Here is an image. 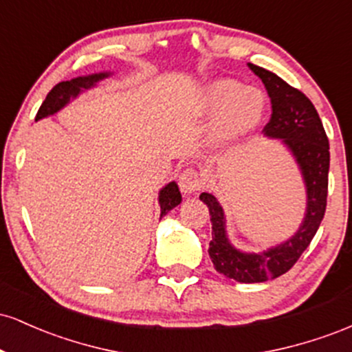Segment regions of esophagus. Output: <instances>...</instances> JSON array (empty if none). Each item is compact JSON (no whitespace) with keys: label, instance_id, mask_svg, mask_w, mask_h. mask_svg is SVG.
<instances>
[{"label":"esophagus","instance_id":"1","mask_svg":"<svg viewBox=\"0 0 352 352\" xmlns=\"http://www.w3.org/2000/svg\"><path fill=\"white\" fill-rule=\"evenodd\" d=\"M179 187L184 193L199 192L201 188V179L195 168H184L179 175Z\"/></svg>","mask_w":352,"mask_h":352}]
</instances>
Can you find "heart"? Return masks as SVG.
<instances>
[{
	"label": "heart",
	"mask_w": 352,
	"mask_h": 352,
	"mask_svg": "<svg viewBox=\"0 0 352 352\" xmlns=\"http://www.w3.org/2000/svg\"><path fill=\"white\" fill-rule=\"evenodd\" d=\"M204 104L210 114L218 116L221 135L240 139L261 124L268 100L258 87H245L236 80H217L205 91Z\"/></svg>",
	"instance_id": "obj_1"
}]
</instances>
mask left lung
I'll use <instances>...</instances> for the list:
<instances>
[{"label":"left lung","instance_id":"obj_1","mask_svg":"<svg viewBox=\"0 0 352 352\" xmlns=\"http://www.w3.org/2000/svg\"><path fill=\"white\" fill-rule=\"evenodd\" d=\"M250 69L263 80L272 99V119L263 127L265 135L283 139L292 151L305 177L308 208L302 225L293 238L265 253H241L230 245L225 233L223 210L212 193H201L212 220V241L208 254L218 273L240 283H263L293 268L308 248L326 212L328 201L329 140L313 102L273 72L254 64Z\"/></svg>","mask_w":352,"mask_h":352}]
</instances>
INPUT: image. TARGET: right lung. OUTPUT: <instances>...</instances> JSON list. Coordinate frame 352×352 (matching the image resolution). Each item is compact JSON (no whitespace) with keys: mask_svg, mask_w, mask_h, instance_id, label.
Returning <instances> with one entry per match:
<instances>
[{"mask_svg":"<svg viewBox=\"0 0 352 352\" xmlns=\"http://www.w3.org/2000/svg\"><path fill=\"white\" fill-rule=\"evenodd\" d=\"M104 78H107V72H104V74L86 76V78H76L72 80H63V82L56 84V86L50 91V94L46 96V99H44L41 107H39L38 114H36V120L58 112L59 109H63L71 99H74L76 96L79 94L80 89L92 87L98 80ZM159 201H160V210H162V212H160V217H164L165 213L170 212L173 207H177V205L180 204L182 195L175 182H170L167 187L160 190Z\"/></svg>","mask_w":352,"mask_h":352,"instance_id":"add662e5","label":"right lung"}]
</instances>
